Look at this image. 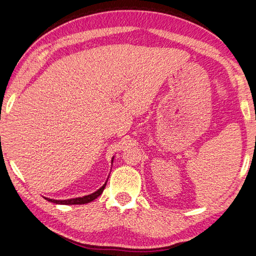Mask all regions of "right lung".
<instances>
[{"label": "right lung", "instance_id": "obj_1", "mask_svg": "<svg viewBox=\"0 0 256 256\" xmlns=\"http://www.w3.org/2000/svg\"><path fill=\"white\" fill-rule=\"evenodd\" d=\"M113 160H114V156L112 158V164H113ZM108 182V180H106ZM106 182H105L101 188L98 190H96V192L91 193V194L88 196H81V198H68V200H53V198H44L46 201L48 202H52L55 204H63V205H76V204H86V203H90L93 200H96L98 196H100L102 194V192L105 188V186H106Z\"/></svg>", "mask_w": 256, "mask_h": 256}]
</instances>
